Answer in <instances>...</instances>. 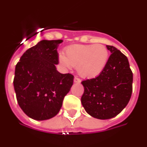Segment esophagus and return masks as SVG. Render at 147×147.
Wrapping results in <instances>:
<instances>
[{
    "instance_id": "34e87169",
    "label": "esophagus",
    "mask_w": 147,
    "mask_h": 147,
    "mask_svg": "<svg viewBox=\"0 0 147 147\" xmlns=\"http://www.w3.org/2000/svg\"><path fill=\"white\" fill-rule=\"evenodd\" d=\"M74 82L75 83H80L81 82V80H80V78L76 77V76H75L74 79Z\"/></svg>"
}]
</instances>
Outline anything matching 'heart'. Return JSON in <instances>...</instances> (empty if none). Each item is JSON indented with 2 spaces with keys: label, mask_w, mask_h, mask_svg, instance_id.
I'll return each mask as SVG.
<instances>
[{
  "label": "heart",
  "mask_w": 147,
  "mask_h": 147,
  "mask_svg": "<svg viewBox=\"0 0 147 147\" xmlns=\"http://www.w3.org/2000/svg\"><path fill=\"white\" fill-rule=\"evenodd\" d=\"M110 51L102 44L70 45L64 54H59L60 64L66 68L76 67L78 74L82 77L92 78L99 75L107 66Z\"/></svg>",
  "instance_id": "b5f03b06"
}]
</instances>
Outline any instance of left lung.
Masks as SVG:
<instances>
[{
  "mask_svg": "<svg viewBox=\"0 0 147 147\" xmlns=\"http://www.w3.org/2000/svg\"><path fill=\"white\" fill-rule=\"evenodd\" d=\"M107 66L97 77L84 80L82 105L93 118L109 119L121 112L131 98L133 75L127 57L112 45Z\"/></svg>",
  "mask_w": 147,
  "mask_h": 147,
  "instance_id": "8db88e82",
  "label": "left lung"
}]
</instances>
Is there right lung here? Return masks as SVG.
Returning <instances> with one entry per match:
<instances>
[{
    "instance_id": "right-lung-1",
    "label": "right lung",
    "mask_w": 147,
    "mask_h": 147,
    "mask_svg": "<svg viewBox=\"0 0 147 147\" xmlns=\"http://www.w3.org/2000/svg\"><path fill=\"white\" fill-rule=\"evenodd\" d=\"M62 40H42L22 55L15 66L14 88L18 103L28 117L51 119L59 113L74 82L71 74L56 69Z\"/></svg>"
}]
</instances>
